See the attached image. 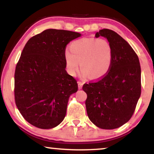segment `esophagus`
I'll list each match as a JSON object with an SVG mask.
<instances>
[{
	"instance_id": "obj_1",
	"label": "esophagus",
	"mask_w": 154,
	"mask_h": 154,
	"mask_svg": "<svg viewBox=\"0 0 154 154\" xmlns=\"http://www.w3.org/2000/svg\"><path fill=\"white\" fill-rule=\"evenodd\" d=\"M77 83H78V88H79V89H82V86H83V82H77Z\"/></svg>"
}]
</instances>
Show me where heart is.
<instances>
[{
    "mask_svg": "<svg viewBox=\"0 0 154 154\" xmlns=\"http://www.w3.org/2000/svg\"><path fill=\"white\" fill-rule=\"evenodd\" d=\"M64 54L68 71L74 75L79 63L84 77L98 79L107 74L113 61V49L107 41L83 38L73 41Z\"/></svg>",
    "mask_w": 154,
    "mask_h": 154,
    "instance_id": "obj_1",
    "label": "heart"
}]
</instances>
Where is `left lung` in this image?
I'll use <instances>...</instances> for the list:
<instances>
[{
  "mask_svg": "<svg viewBox=\"0 0 154 154\" xmlns=\"http://www.w3.org/2000/svg\"><path fill=\"white\" fill-rule=\"evenodd\" d=\"M107 38L113 49V61L107 74L84 83L88 118L102 129H115L132 118L141 92L139 58L128 43L113 30L104 28L96 34Z\"/></svg>",
  "mask_w": 154,
  "mask_h": 154,
  "instance_id": "obj_1",
  "label": "left lung"
}]
</instances>
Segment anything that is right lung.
<instances>
[{
  "label": "right lung",
  "instance_id": "1",
  "mask_svg": "<svg viewBox=\"0 0 154 154\" xmlns=\"http://www.w3.org/2000/svg\"><path fill=\"white\" fill-rule=\"evenodd\" d=\"M81 36L72 31L48 29L31 37L15 71L14 96L26 120L41 129L63 121L69 98L78 90L76 79L65 70L66 45Z\"/></svg>",
  "mask_w": 154,
  "mask_h": 154
}]
</instances>
